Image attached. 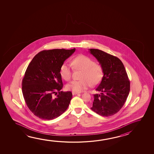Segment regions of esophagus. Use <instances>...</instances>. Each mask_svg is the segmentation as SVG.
I'll return each instance as SVG.
<instances>
[{
  "instance_id": "34e87169",
  "label": "esophagus",
  "mask_w": 154,
  "mask_h": 154,
  "mask_svg": "<svg viewBox=\"0 0 154 154\" xmlns=\"http://www.w3.org/2000/svg\"><path fill=\"white\" fill-rule=\"evenodd\" d=\"M72 94L73 95H76V94H79L80 93H78V92H72Z\"/></svg>"
}]
</instances>
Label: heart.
Instances as JSON below:
<instances>
[{"label":"heart","mask_w":154,"mask_h":154,"mask_svg":"<svg viewBox=\"0 0 154 154\" xmlns=\"http://www.w3.org/2000/svg\"><path fill=\"white\" fill-rule=\"evenodd\" d=\"M76 70L83 71L81 80L73 81L66 85L68 91L81 92L90 85L96 86L100 83L103 77V69L101 65L97 64L92 58L84 55L76 56L71 62ZM60 75L65 81H68L72 76V68L67 64H63L60 68Z\"/></svg>","instance_id":"obj_1"}]
</instances>
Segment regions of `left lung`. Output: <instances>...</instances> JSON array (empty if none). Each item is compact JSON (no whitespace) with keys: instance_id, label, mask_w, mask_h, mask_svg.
Returning a JSON list of instances; mask_svg holds the SVG:
<instances>
[{"instance_id":"obj_1","label":"left lung","mask_w":154,"mask_h":154,"mask_svg":"<svg viewBox=\"0 0 154 154\" xmlns=\"http://www.w3.org/2000/svg\"><path fill=\"white\" fill-rule=\"evenodd\" d=\"M103 69V76L94 94L91 109L101 116H113L124 106L130 91V81L124 64L119 58L103 51L90 49Z\"/></svg>"}]
</instances>
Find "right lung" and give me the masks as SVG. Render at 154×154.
<instances>
[{
  "label": "right lung",
  "mask_w": 154,
  "mask_h": 154,
  "mask_svg": "<svg viewBox=\"0 0 154 154\" xmlns=\"http://www.w3.org/2000/svg\"><path fill=\"white\" fill-rule=\"evenodd\" d=\"M75 50L42 51L29 64L22 81V92L28 109L38 118L52 120L68 109L72 94L61 91L63 85L60 72L64 62Z\"/></svg>",
  "instance_id": "obj_1"
}]
</instances>
